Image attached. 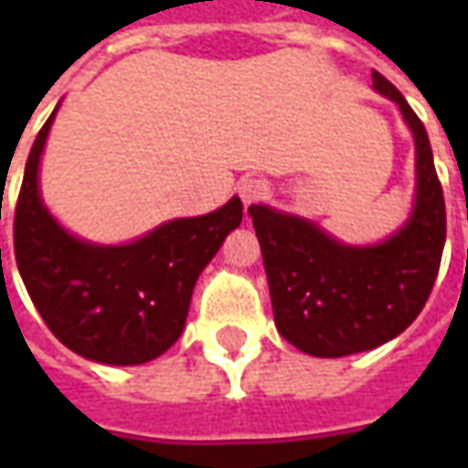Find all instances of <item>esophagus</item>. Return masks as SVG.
<instances>
[{
  "label": "esophagus",
  "mask_w": 468,
  "mask_h": 468,
  "mask_svg": "<svg viewBox=\"0 0 468 468\" xmlns=\"http://www.w3.org/2000/svg\"><path fill=\"white\" fill-rule=\"evenodd\" d=\"M238 193L243 197L245 205H253L258 200H263L265 195H268V183H265L263 177H245L238 185Z\"/></svg>",
  "instance_id": "esophagus-1"
}]
</instances>
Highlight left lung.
Segmentation results:
<instances>
[{
	"mask_svg": "<svg viewBox=\"0 0 468 468\" xmlns=\"http://www.w3.org/2000/svg\"><path fill=\"white\" fill-rule=\"evenodd\" d=\"M373 90L399 105L416 144V200L396 233L376 245H346L301 215L248 207L278 334L318 358L371 351L403 334L429 301L441 265L446 207L426 127L378 72Z\"/></svg>",
	"mask_w": 468,
	"mask_h": 468,
	"instance_id": "1",
	"label": "left lung"
}]
</instances>
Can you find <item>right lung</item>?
<instances>
[{"mask_svg":"<svg viewBox=\"0 0 468 468\" xmlns=\"http://www.w3.org/2000/svg\"><path fill=\"white\" fill-rule=\"evenodd\" d=\"M57 110L37 134L15 210V255L27 293L62 344L90 361L137 366L180 338L197 275L243 220L240 197L177 218L124 245L77 238L47 210L39 160Z\"/></svg>","mask_w":468,"mask_h":468,"instance_id":"right-lung-1","label":"right lung"}]
</instances>
